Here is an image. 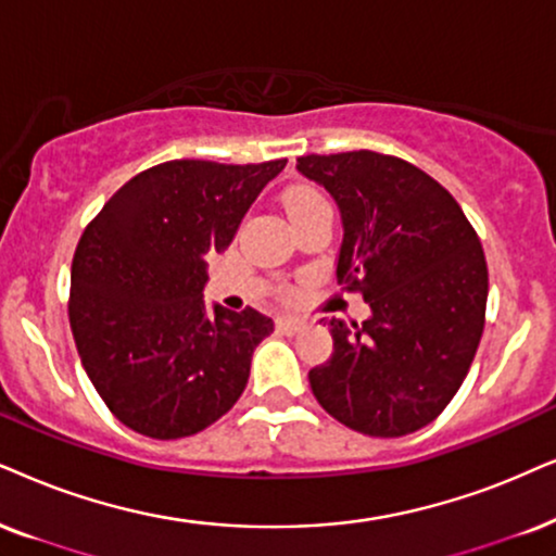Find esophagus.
Listing matches in <instances>:
<instances>
[{"label": "esophagus", "mask_w": 556, "mask_h": 556, "mask_svg": "<svg viewBox=\"0 0 556 556\" xmlns=\"http://www.w3.org/2000/svg\"><path fill=\"white\" fill-rule=\"evenodd\" d=\"M302 326H305V320L294 318V315H279L277 318V328L282 330V333H298Z\"/></svg>", "instance_id": "obj_1"}]
</instances>
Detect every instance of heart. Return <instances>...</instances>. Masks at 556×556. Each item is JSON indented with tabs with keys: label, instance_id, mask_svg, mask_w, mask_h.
Listing matches in <instances>:
<instances>
[{
	"label": "heart",
	"instance_id": "1",
	"mask_svg": "<svg viewBox=\"0 0 556 556\" xmlns=\"http://www.w3.org/2000/svg\"><path fill=\"white\" fill-rule=\"evenodd\" d=\"M311 207H328L326 197L307 187L294 189V192L287 197V210H290V215L300 213V210H311Z\"/></svg>",
	"mask_w": 556,
	"mask_h": 556
}]
</instances>
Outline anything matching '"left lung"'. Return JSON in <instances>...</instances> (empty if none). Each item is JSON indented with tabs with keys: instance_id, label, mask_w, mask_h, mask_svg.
Wrapping results in <instances>:
<instances>
[{
	"instance_id": "left-lung-1",
	"label": "left lung",
	"mask_w": 556,
	"mask_h": 556,
	"mask_svg": "<svg viewBox=\"0 0 556 556\" xmlns=\"http://www.w3.org/2000/svg\"><path fill=\"white\" fill-rule=\"evenodd\" d=\"M298 172L341 213L336 282L369 318H328L333 354L311 388L336 420L395 439L431 424L465 382L480 346L488 264L480 238L439 181L375 151L302 156Z\"/></svg>"
}]
</instances>
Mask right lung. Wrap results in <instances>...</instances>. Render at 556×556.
I'll list each match as a JSON object with an SVG mask.
<instances>
[{
  "label": "right lung",
  "mask_w": 556,
  "mask_h": 556,
  "mask_svg": "<svg viewBox=\"0 0 556 556\" xmlns=\"http://www.w3.org/2000/svg\"><path fill=\"white\" fill-rule=\"evenodd\" d=\"M287 166L166 161L123 185L84 230L68 320L104 405L151 439L226 416L274 320L205 302L207 256L226 254L258 192Z\"/></svg>",
  "instance_id": "add662e5"
}]
</instances>
